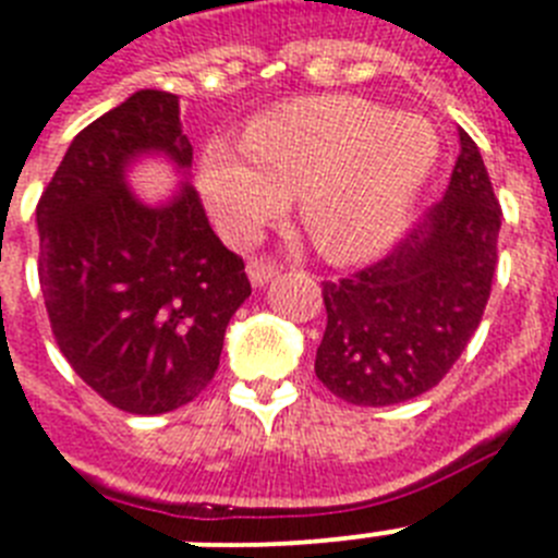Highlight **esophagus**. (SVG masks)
Listing matches in <instances>:
<instances>
[{
	"label": "esophagus",
	"mask_w": 558,
	"mask_h": 558,
	"mask_svg": "<svg viewBox=\"0 0 558 558\" xmlns=\"http://www.w3.org/2000/svg\"><path fill=\"white\" fill-rule=\"evenodd\" d=\"M246 271L248 280H252V287H264V283H269V280L278 275V264H271L266 257H252L246 264Z\"/></svg>",
	"instance_id": "34e87169"
}]
</instances>
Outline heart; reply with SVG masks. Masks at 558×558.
<instances>
[{
  "mask_svg": "<svg viewBox=\"0 0 558 558\" xmlns=\"http://www.w3.org/2000/svg\"><path fill=\"white\" fill-rule=\"evenodd\" d=\"M436 160L438 137L424 117L357 97H301L248 122L243 151L211 140L197 185L234 240L298 197L312 246L332 264H357L404 232Z\"/></svg>",
  "mask_w": 558,
  "mask_h": 558,
  "instance_id": "b5f03b06",
  "label": "heart"
}]
</instances>
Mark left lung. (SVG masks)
Masks as SVG:
<instances>
[{"label": "left lung", "mask_w": 558, "mask_h": 558, "mask_svg": "<svg viewBox=\"0 0 558 558\" xmlns=\"http://www.w3.org/2000/svg\"><path fill=\"white\" fill-rule=\"evenodd\" d=\"M441 203L378 264L324 280L315 375L357 407L404 404L450 373L490 298L501 206L478 146L459 131Z\"/></svg>", "instance_id": "8db88e82"}]
</instances>
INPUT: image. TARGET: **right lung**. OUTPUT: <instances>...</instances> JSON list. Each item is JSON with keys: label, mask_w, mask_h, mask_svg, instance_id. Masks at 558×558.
<instances>
[{"label": "right lung", "mask_w": 558, "mask_h": 558, "mask_svg": "<svg viewBox=\"0 0 558 558\" xmlns=\"http://www.w3.org/2000/svg\"><path fill=\"white\" fill-rule=\"evenodd\" d=\"M192 166L180 99L143 88L68 146L36 206L39 287L59 352L117 410L160 415L215 378L226 326L252 294L192 185L146 206L125 185L143 154Z\"/></svg>", "instance_id": "obj_1"}]
</instances>
